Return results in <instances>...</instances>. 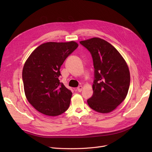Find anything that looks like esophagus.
Returning <instances> with one entry per match:
<instances>
[{
    "label": "esophagus",
    "mask_w": 152,
    "mask_h": 152,
    "mask_svg": "<svg viewBox=\"0 0 152 152\" xmlns=\"http://www.w3.org/2000/svg\"><path fill=\"white\" fill-rule=\"evenodd\" d=\"M82 90H83V87H82L81 86H79V87H77V91L78 92H81Z\"/></svg>",
    "instance_id": "34e87169"
}]
</instances>
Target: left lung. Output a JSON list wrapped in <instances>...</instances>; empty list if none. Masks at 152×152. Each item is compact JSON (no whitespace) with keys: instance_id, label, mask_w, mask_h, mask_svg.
<instances>
[{"instance_id":"left-lung-1","label":"left lung","mask_w":152,"mask_h":152,"mask_svg":"<svg viewBox=\"0 0 152 152\" xmlns=\"http://www.w3.org/2000/svg\"><path fill=\"white\" fill-rule=\"evenodd\" d=\"M79 43L90 52L94 68L93 95L87 103L97 112L109 113L126 97L130 85L128 66L119 52L105 40L94 37Z\"/></svg>"}]
</instances>
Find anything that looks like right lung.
<instances>
[{
	"mask_svg": "<svg viewBox=\"0 0 152 152\" xmlns=\"http://www.w3.org/2000/svg\"><path fill=\"white\" fill-rule=\"evenodd\" d=\"M77 47L74 41L44 43L25 62L22 73L24 90L28 101L40 113L55 116L68 110L72 92L60 83V69Z\"/></svg>",
	"mask_w": 152,
	"mask_h": 152,
	"instance_id": "1",
	"label": "right lung"
}]
</instances>
